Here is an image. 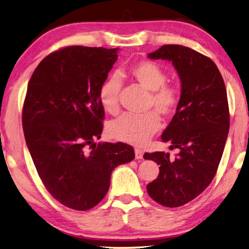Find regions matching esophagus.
Returning a JSON list of instances; mask_svg holds the SVG:
<instances>
[{"label": "esophagus", "instance_id": "obj_1", "mask_svg": "<svg viewBox=\"0 0 249 249\" xmlns=\"http://www.w3.org/2000/svg\"><path fill=\"white\" fill-rule=\"evenodd\" d=\"M134 153H135V159H142L143 158V151H141L140 148H135Z\"/></svg>", "mask_w": 249, "mask_h": 249}]
</instances>
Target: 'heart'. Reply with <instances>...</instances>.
Instances as JSON below:
<instances>
[{"instance_id": "b5f03b06", "label": "heart", "mask_w": 249, "mask_h": 249, "mask_svg": "<svg viewBox=\"0 0 249 249\" xmlns=\"http://www.w3.org/2000/svg\"><path fill=\"white\" fill-rule=\"evenodd\" d=\"M125 76L149 91L148 108L154 107L163 117H170L180 104V92L172 84L166 83L167 73L160 65L152 60L138 62L126 69ZM119 78L112 76L101 84L98 100L103 108L109 114L119 110ZM160 128V118L156 111L143 116L121 115L107 125L109 137L120 142L143 146Z\"/></svg>"}]
</instances>
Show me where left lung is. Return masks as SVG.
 <instances>
[{"mask_svg":"<svg viewBox=\"0 0 249 249\" xmlns=\"http://www.w3.org/2000/svg\"><path fill=\"white\" fill-rule=\"evenodd\" d=\"M148 57L170 60L180 77L181 96L161 135L178 154L175 159L165 152L144 154L160 166L146 190L156 203L180 207L203 193L217 172L230 129L227 90L213 60L186 46L162 45Z\"/></svg>","mask_w":249,"mask_h":249,"instance_id":"8db88e82","label":"left lung"}]
</instances>
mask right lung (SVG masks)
I'll use <instances>...</instances> for the list:
<instances>
[{
    "instance_id": "obj_1",
    "label": "right lung",
    "mask_w": 249,
    "mask_h": 249,
    "mask_svg": "<svg viewBox=\"0 0 249 249\" xmlns=\"http://www.w3.org/2000/svg\"><path fill=\"white\" fill-rule=\"evenodd\" d=\"M118 49L67 46L41 60L28 83L22 129L45 189L60 204L89 210L104 198L114 169L134 159L125 143H95L105 111L98 89Z\"/></svg>"
}]
</instances>
